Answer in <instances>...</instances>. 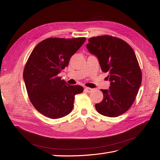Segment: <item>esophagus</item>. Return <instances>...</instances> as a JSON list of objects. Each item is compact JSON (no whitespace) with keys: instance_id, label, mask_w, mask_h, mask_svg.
<instances>
[{"instance_id":"34e87169","label":"esophagus","mask_w":160,"mask_h":160,"mask_svg":"<svg viewBox=\"0 0 160 160\" xmlns=\"http://www.w3.org/2000/svg\"><path fill=\"white\" fill-rule=\"evenodd\" d=\"M85 90L86 92H88V93H91V92L93 91V89H91V88H85Z\"/></svg>"}]
</instances>
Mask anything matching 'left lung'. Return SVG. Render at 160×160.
I'll use <instances>...</instances> for the list:
<instances>
[{
    "label": "left lung",
    "mask_w": 160,
    "mask_h": 160,
    "mask_svg": "<svg viewBox=\"0 0 160 160\" xmlns=\"http://www.w3.org/2000/svg\"><path fill=\"white\" fill-rule=\"evenodd\" d=\"M86 47L98 57L101 70L109 74L111 82L109 89H101L103 99L95 104V109L104 116L118 117L133 103L142 83L137 57L128 43L112 36L91 37Z\"/></svg>",
    "instance_id": "1"
}]
</instances>
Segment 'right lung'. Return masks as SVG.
<instances>
[{
	"instance_id": "obj_1",
	"label": "right lung",
	"mask_w": 160,
	"mask_h": 160,
	"mask_svg": "<svg viewBox=\"0 0 160 160\" xmlns=\"http://www.w3.org/2000/svg\"><path fill=\"white\" fill-rule=\"evenodd\" d=\"M86 38H48L34 48L23 71L28 98L35 108L46 117L58 119L71 112L80 85H70L58 74L68 66L71 57Z\"/></svg>"
}]
</instances>
